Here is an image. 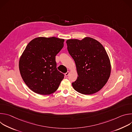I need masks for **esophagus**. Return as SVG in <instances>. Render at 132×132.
<instances>
[{"mask_svg": "<svg viewBox=\"0 0 132 132\" xmlns=\"http://www.w3.org/2000/svg\"><path fill=\"white\" fill-rule=\"evenodd\" d=\"M69 71H67V72H66V73H65V76L67 77V76H68V75H69Z\"/></svg>", "mask_w": 132, "mask_h": 132, "instance_id": "34e87169", "label": "esophagus"}]
</instances>
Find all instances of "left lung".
<instances>
[{
	"label": "left lung",
	"mask_w": 132,
	"mask_h": 132,
	"mask_svg": "<svg viewBox=\"0 0 132 132\" xmlns=\"http://www.w3.org/2000/svg\"><path fill=\"white\" fill-rule=\"evenodd\" d=\"M67 50L76 64L78 77L72 83L76 91L90 95L100 91L107 82L111 66L109 56L98 41L90 37L66 41Z\"/></svg>",
	"instance_id": "8db88e82"
}]
</instances>
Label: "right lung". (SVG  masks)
I'll use <instances>...</instances> for the list:
<instances>
[{"label": "right lung", "instance_id": "right-lung-1", "mask_svg": "<svg viewBox=\"0 0 132 132\" xmlns=\"http://www.w3.org/2000/svg\"><path fill=\"white\" fill-rule=\"evenodd\" d=\"M64 39L38 37L26 46L19 61L21 77L33 92L49 95L58 89L64 75L56 68L55 56L64 46Z\"/></svg>", "mask_w": 132, "mask_h": 132}]
</instances>
